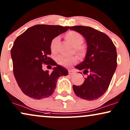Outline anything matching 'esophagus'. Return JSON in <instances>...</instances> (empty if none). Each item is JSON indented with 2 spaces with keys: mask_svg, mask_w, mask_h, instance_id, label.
Listing matches in <instances>:
<instances>
[{
  "mask_svg": "<svg viewBox=\"0 0 130 130\" xmlns=\"http://www.w3.org/2000/svg\"><path fill=\"white\" fill-rule=\"evenodd\" d=\"M68 73H69V74H70V75H73V74H74V72L73 71H72V70H69L68 71Z\"/></svg>",
  "mask_w": 130,
  "mask_h": 130,
  "instance_id": "esophagus-1",
  "label": "esophagus"
}]
</instances>
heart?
Masks as SVG:
<instances>
[{"mask_svg":"<svg viewBox=\"0 0 130 130\" xmlns=\"http://www.w3.org/2000/svg\"><path fill=\"white\" fill-rule=\"evenodd\" d=\"M65 39L70 42L73 47H74V51L80 58H84L86 54V49L85 47L81 46L84 39L81 34L75 31H70L65 35ZM59 41V38L55 37L51 41L50 48L52 53L56 52L57 45ZM56 61L58 64L62 66H70L73 65L77 62L76 57L72 56L70 57H65L63 56H58L56 57Z\"/></svg>","mask_w":130,"mask_h":130,"instance_id":"1","label":"heart"}]
</instances>
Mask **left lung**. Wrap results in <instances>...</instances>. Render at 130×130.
<instances>
[{"instance_id": "8db88e82", "label": "left lung", "mask_w": 130, "mask_h": 130, "mask_svg": "<svg viewBox=\"0 0 130 130\" xmlns=\"http://www.w3.org/2000/svg\"><path fill=\"white\" fill-rule=\"evenodd\" d=\"M69 28L83 35L88 45L85 60L75 67L88 76L82 85H73V91L82 99L95 100L107 90L116 70V47L106 34L92 27L75 26Z\"/></svg>"}]
</instances>
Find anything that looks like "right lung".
Listing matches in <instances>:
<instances>
[{"instance_id":"right-lung-1","label":"right lung","mask_w":130,"mask_h":130,"mask_svg":"<svg viewBox=\"0 0 130 130\" xmlns=\"http://www.w3.org/2000/svg\"><path fill=\"white\" fill-rule=\"evenodd\" d=\"M68 28L37 24L29 27L15 40L11 51L13 73L26 95L37 100L48 97L55 91L59 77L68 74L67 69L57 65L49 57L51 41ZM43 64L56 67L49 72L43 71Z\"/></svg>"}]
</instances>
